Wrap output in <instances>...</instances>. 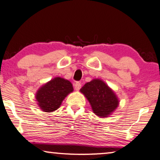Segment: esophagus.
Returning a JSON list of instances; mask_svg holds the SVG:
<instances>
[{"label":"esophagus","instance_id":"obj_1","mask_svg":"<svg viewBox=\"0 0 160 160\" xmlns=\"http://www.w3.org/2000/svg\"><path fill=\"white\" fill-rule=\"evenodd\" d=\"M81 88V83L79 82H77L75 84V90H79Z\"/></svg>","mask_w":160,"mask_h":160}]
</instances>
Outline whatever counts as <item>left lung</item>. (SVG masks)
Returning <instances> with one entry per match:
<instances>
[{"instance_id": "obj_1", "label": "left lung", "mask_w": 160, "mask_h": 160, "mask_svg": "<svg viewBox=\"0 0 160 160\" xmlns=\"http://www.w3.org/2000/svg\"><path fill=\"white\" fill-rule=\"evenodd\" d=\"M92 107L93 112L101 118H106L119 105L118 98L113 90L100 79L87 82L80 89Z\"/></svg>"}]
</instances>
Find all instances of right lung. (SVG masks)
<instances>
[{
	"label": "right lung",
	"mask_w": 160,
	"mask_h": 160,
	"mask_svg": "<svg viewBox=\"0 0 160 160\" xmlns=\"http://www.w3.org/2000/svg\"><path fill=\"white\" fill-rule=\"evenodd\" d=\"M72 91L70 81L57 77L42 85L37 91L35 98L42 110L52 112L60 108L62 100Z\"/></svg>",
	"instance_id": "1"
}]
</instances>
